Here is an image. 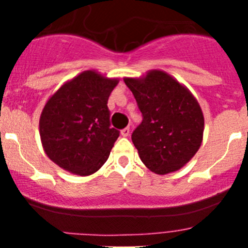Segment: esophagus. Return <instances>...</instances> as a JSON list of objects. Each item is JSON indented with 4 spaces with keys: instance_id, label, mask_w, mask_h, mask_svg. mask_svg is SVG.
<instances>
[{
    "instance_id": "34e87169",
    "label": "esophagus",
    "mask_w": 248,
    "mask_h": 248,
    "mask_svg": "<svg viewBox=\"0 0 248 248\" xmlns=\"http://www.w3.org/2000/svg\"><path fill=\"white\" fill-rule=\"evenodd\" d=\"M121 136L122 137H128L129 136V127H126L121 131Z\"/></svg>"
}]
</instances>
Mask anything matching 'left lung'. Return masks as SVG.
Listing matches in <instances>:
<instances>
[{
	"label": "left lung",
	"mask_w": 248,
	"mask_h": 248,
	"mask_svg": "<svg viewBox=\"0 0 248 248\" xmlns=\"http://www.w3.org/2000/svg\"><path fill=\"white\" fill-rule=\"evenodd\" d=\"M142 114L132 141L142 163L158 175L181 169L202 141L204 115L196 97L159 69L141 78H124Z\"/></svg>",
	"instance_id": "left-lung-1"
}]
</instances>
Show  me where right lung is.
<instances>
[{
  "instance_id": "1",
  "label": "right lung",
  "mask_w": 248,
  "mask_h": 248,
  "mask_svg": "<svg viewBox=\"0 0 248 248\" xmlns=\"http://www.w3.org/2000/svg\"><path fill=\"white\" fill-rule=\"evenodd\" d=\"M117 84V78L85 71L47 99L39 119V136L46 156L60 168L87 176L106 163L120 136L110 127L107 106Z\"/></svg>"
}]
</instances>
